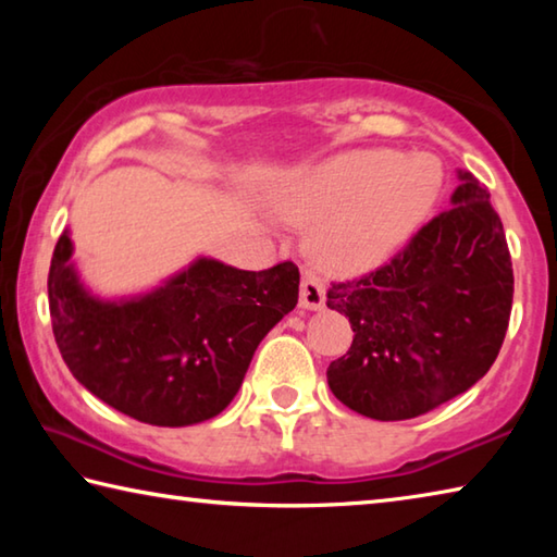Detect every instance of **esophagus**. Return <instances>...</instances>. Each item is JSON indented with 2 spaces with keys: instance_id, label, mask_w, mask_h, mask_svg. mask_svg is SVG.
<instances>
[{
  "instance_id": "esophagus-1",
  "label": "esophagus",
  "mask_w": 557,
  "mask_h": 557,
  "mask_svg": "<svg viewBox=\"0 0 557 557\" xmlns=\"http://www.w3.org/2000/svg\"><path fill=\"white\" fill-rule=\"evenodd\" d=\"M324 301H326L324 282L317 275H312V272H305V277H301V289H299V305L305 309H322Z\"/></svg>"
}]
</instances>
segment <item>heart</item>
<instances>
[{"label": "heart", "instance_id": "b5f03b06", "mask_svg": "<svg viewBox=\"0 0 557 557\" xmlns=\"http://www.w3.org/2000/svg\"><path fill=\"white\" fill-rule=\"evenodd\" d=\"M442 186L432 157L363 149L305 169L272 194L282 221L319 225L317 260L338 275L383 265L418 231Z\"/></svg>", "mask_w": 557, "mask_h": 557}]
</instances>
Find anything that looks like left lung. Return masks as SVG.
Here are the masks:
<instances>
[{"label":"left lung","mask_w":557,"mask_h":557,"mask_svg":"<svg viewBox=\"0 0 557 557\" xmlns=\"http://www.w3.org/2000/svg\"><path fill=\"white\" fill-rule=\"evenodd\" d=\"M449 209L369 275L332 282L326 307L354 342L329 363V388L373 420H410L469 391L502 351L513 268L486 186L459 172Z\"/></svg>","instance_id":"left-lung-1"}]
</instances>
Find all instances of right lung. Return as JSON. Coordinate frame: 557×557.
Here are the masks:
<instances>
[{
    "mask_svg": "<svg viewBox=\"0 0 557 557\" xmlns=\"http://www.w3.org/2000/svg\"><path fill=\"white\" fill-rule=\"evenodd\" d=\"M69 231L55 243L49 309L75 381L110 408L157 428L225 410L258 344L299 297L295 262L260 272L199 258L147 295L106 301L83 287Z\"/></svg>",
    "mask_w": 557,
    "mask_h": 557,
    "instance_id": "right-lung-1",
    "label": "right lung"
}]
</instances>
